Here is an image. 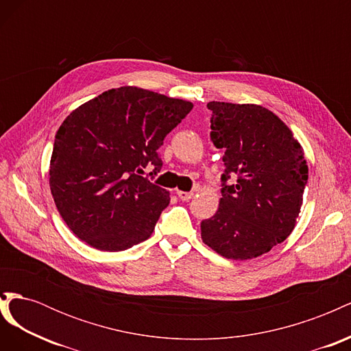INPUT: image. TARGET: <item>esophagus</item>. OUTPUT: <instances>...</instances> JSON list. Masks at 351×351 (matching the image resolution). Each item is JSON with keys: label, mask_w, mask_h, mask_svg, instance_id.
Masks as SVG:
<instances>
[{"label": "esophagus", "mask_w": 351, "mask_h": 351, "mask_svg": "<svg viewBox=\"0 0 351 351\" xmlns=\"http://www.w3.org/2000/svg\"><path fill=\"white\" fill-rule=\"evenodd\" d=\"M193 192H183V190H177V196L182 199V200H189L193 197Z\"/></svg>", "instance_id": "obj_1"}]
</instances>
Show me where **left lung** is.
Returning a JSON list of instances; mask_svg holds the SVG:
<instances>
[{
	"label": "left lung",
	"instance_id": "left-lung-1",
	"mask_svg": "<svg viewBox=\"0 0 351 351\" xmlns=\"http://www.w3.org/2000/svg\"><path fill=\"white\" fill-rule=\"evenodd\" d=\"M210 141L224 152L219 208L200 222L202 240L227 259L269 252L291 234L307 184L306 158L291 130L254 104H208ZM234 178L237 183L228 185Z\"/></svg>",
	"mask_w": 351,
	"mask_h": 351
}]
</instances>
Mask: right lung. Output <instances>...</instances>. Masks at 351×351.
I'll return each instance as SVG.
<instances>
[{"label": "right lung", "instance_id": "add662e5", "mask_svg": "<svg viewBox=\"0 0 351 351\" xmlns=\"http://www.w3.org/2000/svg\"><path fill=\"white\" fill-rule=\"evenodd\" d=\"M193 104L123 86L74 110L56 134L49 187L61 218L84 243L120 252L149 239L169 193L143 177Z\"/></svg>", "mask_w": 351, "mask_h": 351}]
</instances>
